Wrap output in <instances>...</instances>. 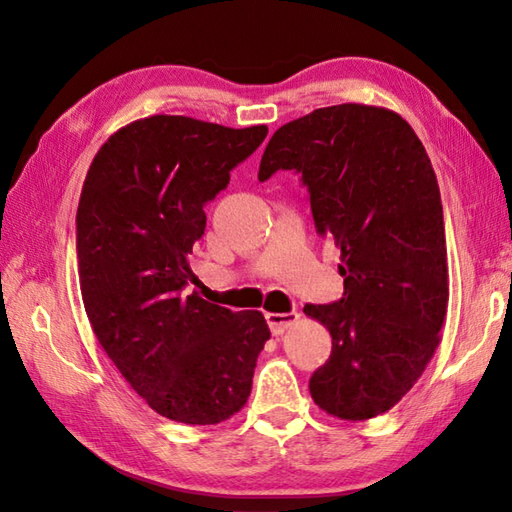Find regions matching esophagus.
Masks as SVG:
<instances>
[{
	"label": "esophagus",
	"mask_w": 512,
	"mask_h": 512,
	"mask_svg": "<svg viewBox=\"0 0 512 512\" xmlns=\"http://www.w3.org/2000/svg\"><path fill=\"white\" fill-rule=\"evenodd\" d=\"M299 319V312H268L266 314V321H268V328L273 334H284L292 323Z\"/></svg>",
	"instance_id": "1"
}]
</instances>
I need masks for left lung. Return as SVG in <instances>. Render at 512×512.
Wrapping results in <instances>:
<instances>
[{
	"mask_svg": "<svg viewBox=\"0 0 512 512\" xmlns=\"http://www.w3.org/2000/svg\"><path fill=\"white\" fill-rule=\"evenodd\" d=\"M295 171L314 226L341 248L339 301L303 312L332 334L310 378L314 402L341 420L385 413L431 361L449 306L447 239L436 173L405 118L385 107H321L279 127L259 180Z\"/></svg>",
	"mask_w": 512,
	"mask_h": 512,
	"instance_id": "8db88e82",
	"label": "left lung"
}]
</instances>
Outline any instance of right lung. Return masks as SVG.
<instances>
[{
    "label": "right lung",
    "mask_w": 512,
    "mask_h": 512,
    "mask_svg": "<svg viewBox=\"0 0 512 512\" xmlns=\"http://www.w3.org/2000/svg\"><path fill=\"white\" fill-rule=\"evenodd\" d=\"M266 134V125L149 116L110 136L85 176L76 211L85 312L118 372L169 420L231 418L246 405L270 339L262 312H233L187 292L204 206Z\"/></svg>",
    "instance_id": "obj_1"
}]
</instances>
